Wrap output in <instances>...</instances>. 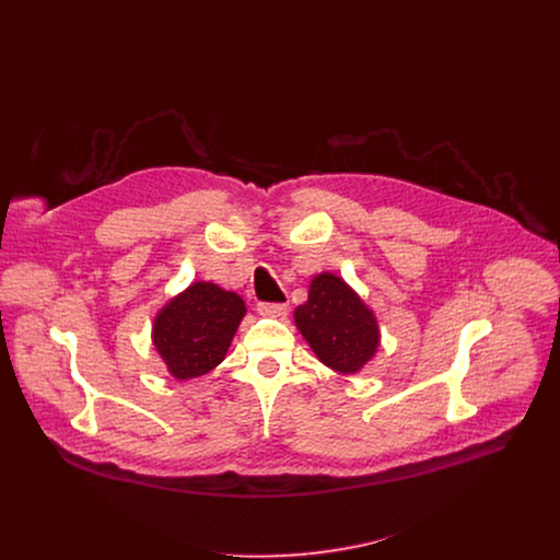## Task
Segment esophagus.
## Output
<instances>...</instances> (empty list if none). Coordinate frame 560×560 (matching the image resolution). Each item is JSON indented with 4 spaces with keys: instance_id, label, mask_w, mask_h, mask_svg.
I'll return each instance as SVG.
<instances>
[{
    "instance_id": "obj_1",
    "label": "esophagus",
    "mask_w": 560,
    "mask_h": 560,
    "mask_svg": "<svg viewBox=\"0 0 560 560\" xmlns=\"http://www.w3.org/2000/svg\"><path fill=\"white\" fill-rule=\"evenodd\" d=\"M258 315L262 317H284L289 313V306L287 304H269V302H260L256 306Z\"/></svg>"
}]
</instances>
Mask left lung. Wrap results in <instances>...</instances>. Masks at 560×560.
I'll return each instance as SVG.
<instances>
[{
	"mask_svg": "<svg viewBox=\"0 0 560 560\" xmlns=\"http://www.w3.org/2000/svg\"><path fill=\"white\" fill-rule=\"evenodd\" d=\"M293 317L315 355L336 373H358L380 347L373 311L329 271L313 278L308 300L295 308Z\"/></svg>",
	"mask_w": 560,
	"mask_h": 560,
	"instance_id": "8db88e82",
	"label": "left lung"
}]
</instances>
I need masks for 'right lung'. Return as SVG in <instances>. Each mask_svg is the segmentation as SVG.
I'll return each mask as SVG.
<instances>
[{"mask_svg":"<svg viewBox=\"0 0 560 560\" xmlns=\"http://www.w3.org/2000/svg\"><path fill=\"white\" fill-rule=\"evenodd\" d=\"M245 317L237 293L213 282H194L172 298L153 323V345L176 380H194L215 369Z\"/></svg>","mask_w":560,"mask_h":560,"instance_id":"1","label":"right lung"}]
</instances>
